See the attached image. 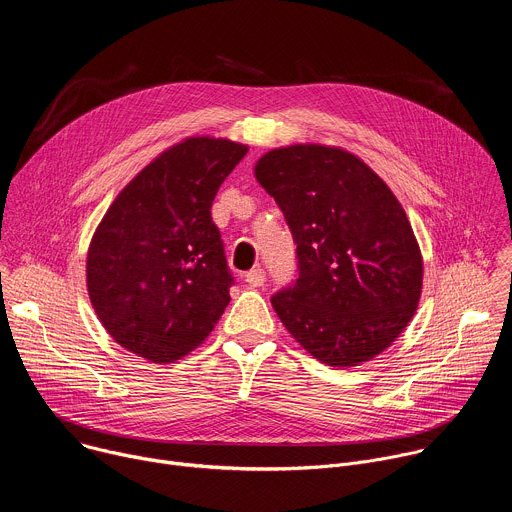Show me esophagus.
Instances as JSON below:
<instances>
[{
    "instance_id": "1",
    "label": "esophagus",
    "mask_w": 512,
    "mask_h": 512,
    "mask_svg": "<svg viewBox=\"0 0 512 512\" xmlns=\"http://www.w3.org/2000/svg\"><path fill=\"white\" fill-rule=\"evenodd\" d=\"M245 281H247L249 285H253V287H261V285L265 283V271H263L261 267H255V269H251V271L245 275Z\"/></svg>"
}]
</instances>
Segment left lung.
<instances>
[{
    "mask_svg": "<svg viewBox=\"0 0 512 512\" xmlns=\"http://www.w3.org/2000/svg\"><path fill=\"white\" fill-rule=\"evenodd\" d=\"M257 182L298 245L300 275L271 298L279 320L328 367H356L411 322L423 259L391 188L354 154L320 143L267 152Z\"/></svg>",
    "mask_w": 512,
    "mask_h": 512,
    "instance_id": "1",
    "label": "left lung"
}]
</instances>
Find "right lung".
<instances>
[{"mask_svg": "<svg viewBox=\"0 0 512 512\" xmlns=\"http://www.w3.org/2000/svg\"><path fill=\"white\" fill-rule=\"evenodd\" d=\"M231 139L188 137L113 200L87 255L91 304L109 336L152 362L196 348L231 302L212 200L245 158Z\"/></svg>", "mask_w": 512, "mask_h": 512, "instance_id": "right-lung-1", "label": "right lung"}]
</instances>
